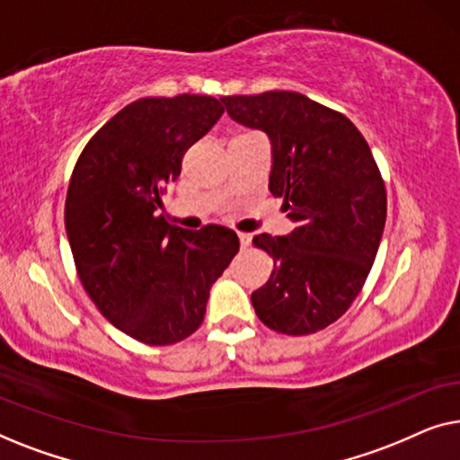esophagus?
I'll list each match as a JSON object with an SVG mask.
<instances>
[{
    "label": "esophagus",
    "mask_w": 460,
    "mask_h": 460,
    "mask_svg": "<svg viewBox=\"0 0 460 460\" xmlns=\"http://www.w3.org/2000/svg\"><path fill=\"white\" fill-rule=\"evenodd\" d=\"M238 241H241L243 249H247L251 244V234H249V232H238Z\"/></svg>",
    "instance_id": "34e87169"
}]
</instances>
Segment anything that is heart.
<instances>
[{
    "label": "heart",
    "mask_w": 460,
    "mask_h": 460,
    "mask_svg": "<svg viewBox=\"0 0 460 460\" xmlns=\"http://www.w3.org/2000/svg\"><path fill=\"white\" fill-rule=\"evenodd\" d=\"M249 134H253V131H249Z\"/></svg>",
    "instance_id": "obj_1"
}]
</instances>
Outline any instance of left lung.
I'll list each match as a JSON object with an SVG mask.
<instances>
[{"label":"left lung","instance_id":"left-lung-1","mask_svg":"<svg viewBox=\"0 0 460 460\" xmlns=\"http://www.w3.org/2000/svg\"><path fill=\"white\" fill-rule=\"evenodd\" d=\"M222 102L230 119L268 136V188L295 224L287 236H253L274 260L270 280L251 295L257 318L285 335L323 331L358 297L385 228V184L373 153L348 117L304 93Z\"/></svg>","mask_w":460,"mask_h":460}]
</instances>
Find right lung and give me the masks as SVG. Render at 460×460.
<instances>
[{
    "label": "right lung",
    "mask_w": 460,
    "mask_h": 460,
    "mask_svg": "<svg viewBox=\"0 0 460 460\" xmlns=\"http://www.w3.org/2000/svg\"><path fill=\"white\" fill-rule=\"evenodd\" d=\"M222 112L211 96L140 98L87 142L73 169L65 226L81 285L111 324L142 343L190 337L241 247L234 230H181L161 213L186 148Z\"/></svg>",
    "instance_id": "add662e5"
}]
</instances>
